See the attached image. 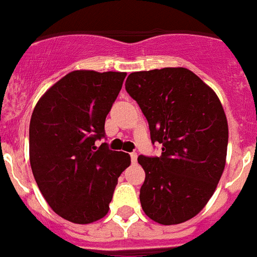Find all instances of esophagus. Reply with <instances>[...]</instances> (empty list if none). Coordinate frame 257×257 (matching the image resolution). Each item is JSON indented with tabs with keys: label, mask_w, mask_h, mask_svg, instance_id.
<instances>
[{
	"label": "esophagus",
	"mask_w": 257,
	"mask_h": 257,
	"mask_svg": "<svg viewBox=\"0 0 257 257\" xmlns=\"http://www.w3.org/2000/svg\"><path fill=\"white\" fill-rule=\"evenodd\" d=\"M130 158H131V162H133V163H137V161H138V155H137V154L135 153H131L130 154Z\"/></svg>",
	"instance_id": "34e87169"
}]
</instances>
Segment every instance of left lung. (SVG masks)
<instances>
[{
	"label": "left lung",
	"instance_id": "obj_1",
	"mask_svg": "<svg viewBox=\"0 0 257 257\" xmlns=\"http://www.w3.org/2000/svg\"><path fill=\"white\" fill-rule=\"evenodd\" d=\"M126 91L139 104L161 157L139 155L142 208L159 224H179L204 208L225 166L228 124L217 95L184 67L137 71Z\"/></svg>",
	"mask_w": 257,
	"mask_h": 257
}]
</instances>
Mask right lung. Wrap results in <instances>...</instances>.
<instances>
[{
  "instance_id": "1",
  "label": "right lung",
  "mask_w": 257,
  "mask_h": 257,
  "mask_svg": "<svg viewBox=\"0 0 257 257\" xmlns=\"http://www.w3.org/2000/svg\"><path fill=\"white\" fill-rule=\"evenodd\" d=\"M126 73L71 71L38 100L29 127L30 166L55 213L77 224L99 220L130 155L96 147Z\"/></svg>"
}]
</instances>
